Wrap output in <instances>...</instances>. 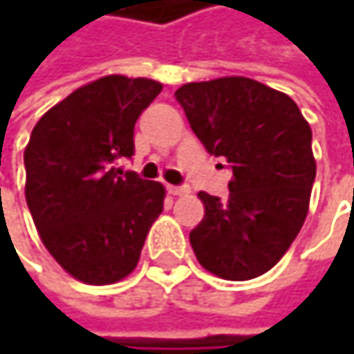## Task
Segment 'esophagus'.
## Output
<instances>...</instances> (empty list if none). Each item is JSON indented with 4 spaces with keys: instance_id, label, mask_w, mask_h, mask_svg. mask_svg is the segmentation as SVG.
<instances>
[{
    "instance_id": "1",
    "label": "esophagus",
    "mask_w": 354,
    "mask_h": 354,
    "mask_svg": "<svg viewBox=\"0 0 354 354\" xmlns=\"http://www.w3.org/2000/svg\"><path fill=\"white\" fill-rule=\"evenodd\" d=\"M168 192L174 194V196H182V194H188L190 188H188V186H172V184H170V186H168Z\"/></svg>"
}]
</instances>
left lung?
Returning <instances> with one entry per match:
<instances>
[{
  "label": "left lung",
  "instance_id": "left-lung-1",
  "mask_svg": "<svg viewBox=\"0 0 354 354\" xmlns=\"http://www.w3.org/2000/svg\"><path fill=\"white\" fill-rule=\"evenodd\" d=\"M174 96L205 149L234 172L225 201L198 192L205 217L190 246L221 279L260 277L306 221L316 180L312 129L287 94L250 77L184 84Z\"/></svg>",
  "mask_w": 354,
  "mask_h": 354
}]
</instances>
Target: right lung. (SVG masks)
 Returning a JSON list of instances; mask_svg holds the SVG:
<instances>
[{"label": "right lung", "instance_id": "add662e5", "mask_svg": "<svg viewBox=\"0 0 354 354\" xmlns=\"http://www.w3.org/2000/svg\"><path fill=\"white\" fill-rule=\"evenodd\" d=\"M162 92L145 77L106 75L50 108L24 151L26 203L50 256L77 281L110 285L139 262L166 188L118 162L135 153L139 114Z\"/></svg>", "mask_w": 354, "mask_h": 354}]
</instances>
